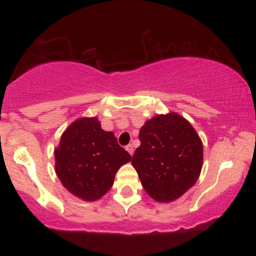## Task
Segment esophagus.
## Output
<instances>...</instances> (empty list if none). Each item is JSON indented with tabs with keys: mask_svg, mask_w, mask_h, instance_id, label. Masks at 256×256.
<instances>
[{
	"mask_svg": "<svg viewBox=\"0 0 256 256\" xmlns=\"http://www.w3.org/2000/svg\"><path fill=\"white\" fill-rule=\"evenodd\" d=\"M126 150L128 152V154L132 155V154H134V146H132V144H128V146H126Z\"/></svg>",
	"mask_w": 256,
	"mask_h": 256,
	"instance_id": "1",
	"label": "esophagus"
}]
</instances>
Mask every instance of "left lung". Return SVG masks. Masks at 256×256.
<instances>
[{"instance_id": "1", "label": "left lung", "mask_w": 256, "mask_h": 256, "mask_svg": "<svg viewBox=\"0 0 256 256\" xmlns=\"http://www.w3.org/2000/svg\"><path fill=\"white\" fill-rule=\"evenodd\" d=\"M132 165L149 196L158 202L180 198L198 179L204 148L188 120L176 113L156 116L140 131Z\"/></svg>"}]
</instances>
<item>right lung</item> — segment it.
Listing matches in <instances>:
<instances>
[{
    "label": "right lung",
    "instance_id": "obj_1",
    "mask_svg": "<svg viewBox=\"0 0 256 256\" xmlns=\"http://www.w3.org/2000/svg\"><path fill=\"white\" fill-rule=\"evenodd\" d=\"M131 155L119 146L113 132L96 118H82L68 126L55 149V170L70 192L96 201L110 189L116 173Z\"/></svg>",
    "mask_w": 256,
    "mask_h": 256
}]
</instances>
